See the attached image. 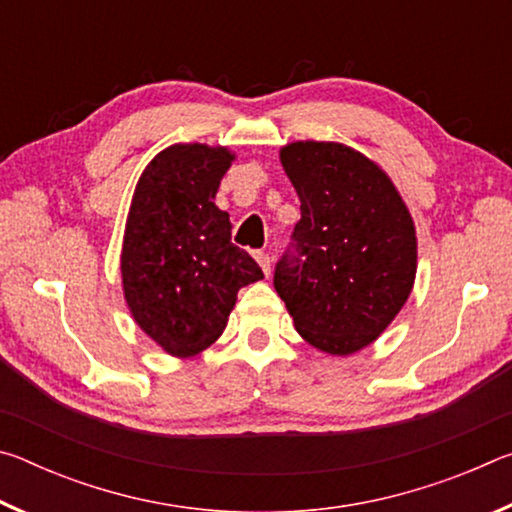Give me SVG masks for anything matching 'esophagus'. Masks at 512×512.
Listing matches in <instances>:
<instances>
[{
  "mask_svg": "<svg viewBox=\"0 0 512 512\" xmlns=\"http://www.w3.org/2000/svg\"><path fill=\"white\" fill-rule=\"evenodd\" d=\"M255 257H257V262H259V266H262V271H264V275H271V266H273V259L268 257V253H255Z\"/></svg>",
  "mask_w": 512,
  "mask_h": 512,
  "instance_id": "esophagus-1",
  "label": "esophagus"
}]
</instances>
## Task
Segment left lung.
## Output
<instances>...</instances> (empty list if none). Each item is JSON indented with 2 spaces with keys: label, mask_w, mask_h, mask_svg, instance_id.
<instances>
[{
  "label": "left lung",
  "mask_w": 512,
  "mask_h": 512,
  "mask_svg": "<svg viewBox=\"0 0 512 512\" xmlns=\"http://www.w3.org/2000/svg\"><path fill=\"white\" fill-rule=\"evenodd\" d=\"M282 164L300 221L277 259L273 287L302 339L352 354L384 332L415 280V228L391 180L343 144L296 142Z\"/></svg>",
  "instance_id": "8db88e82"
}]
</instances>
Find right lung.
I'll return each instance as SVG.
<instances>
[{
    "instance_id": "1",
    "label": "right lung",
    "mask_w": 512,
    "mask_h": 512,
    "mask_svg": "<svg viewBox=\"0 0 512 512\" xmlns=\"http://www.w3.org/2000/svg\"><path fill=\"white\" fill-rule=\"evenodd\" d=\"M230 162L225 149L176 144L155 155L135 189L121 253L126 302L173 357L219 339L237 291L264 277L212 203Z\"/></svg>"
}]
</instances>
